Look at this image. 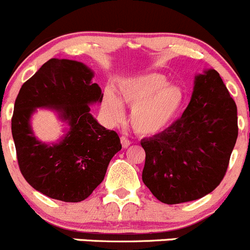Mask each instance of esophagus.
<instances>
[{"label":"esophagus","instance_id":"obj_1","mask_svg":"<svg viewBox=\"0 0 250 250\" xmlns=\"http://www.w3.org/2000/svg\"><path fill=\"white\" fill-rule=\"evenodd\" d=\"M121 143H122L123 147H128L130 145V140L127 137H121Z\"/></svg>","mask_w":250,"mask_h":250}]
</instances>
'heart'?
I'll return each instance as SVG.
<instances>
[{
    "instance_id": "obj_1",
    "label": "heart",
    "mask_w": 250,
    "mask_h": 250,
    "mask_svg": "<svg viewBox=\"0 0 250 250\" xmlns=\"http://www.w3.org/2000/svg\"><path fill=\"white\" fill-rule=\"evenodd\" d=\"M161 74H146L121 85V103L133 107L130 125L142 135H154L168 125L182 104L183 94L177 85L167 84ZM105 108L113 121H120L123 108L120 101L107 93Z\"/></svg>"
}]
</instances>
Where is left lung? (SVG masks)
<instances>
[{
  "instance_id": "1",
  "label": "left lung",
  "mask_w": 250,
  "mask_h": 250,
  "mask_svg": "<svg viewBox=\"0 0 250 250\" xmlns=\"http://www.w3.org/2000/svg\"><path fill=\"white\" fill-rule=\"evenodd\" d=\"M237 137L236 103L220 74L209 69L195 78L182 117L140 142L145 150L143 182L165 204L203 198L224 179Z\"/></svg>"
}]
</instances>
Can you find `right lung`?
I'll return each mask as SVG.
<instances>
[{"mask_svg": "<svg viewBox=\"0 0 250 250\" xmlns=\"http://www.w3.org/2000/svg\"><path fill=\"white\" fill-rule=\"evenodd\" d=\"M93 76L81 62L51 58L21 85L16 99L12 135L19 169L34 189L52 199H86L122 149L117 133L99 125L89 112V104L103 101ZM36 107L56 108L69 122L70 132L60 145L35 139L28 120Z\"/></svg>", "mask_w": 250, "mask_h": 250, "instance_id": "1", "label": "right lung"}]
</instances>
